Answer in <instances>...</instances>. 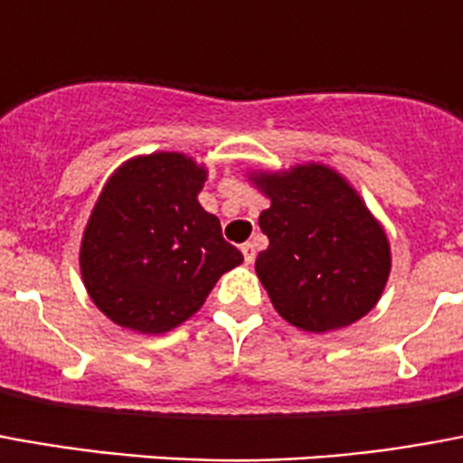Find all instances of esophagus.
Masks as SVG:
<instances>
[{"instance_id":"34e87169","label":"esophagus","mask_w":463,"mask_h":463,"mask_svg":"<svg viewBox=\"0 0 463 463\" xmlns=\"http://www.w3.org/2000/svg\"><path fill=\"white\" fill-rule=\"evenodd\" d=\"M241 250H242V258H245V262L252 265V262H255V255H258V252H255V245H252V242H245Z\"/></svg>"}]
</instances>
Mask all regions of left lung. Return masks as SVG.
Wrapping results in <instances>:
<instances>
[{
	"label": "left lung",
	"mask_w": 463,
	"mask_h": 463,
	"mask_svg": "<svg viewBox=\"0 0 463 463\" xmlns=\"http://www.w3.org/2000/svg\"><path fill=\"white\" fill-rule=\"evenodd\" d=\"M269 208V238L255 262L277 314L309 334L351 326L380 301L390 277V242L348 181L326 164L250 171Z\"/></svg>",
	"instance_id": "left-lung-1"
}]
</instances>
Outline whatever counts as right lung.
<instances>
[{
	"mask_svg": "<svg viewBox=\"0 0 463 463\" xmlns=\"http://www.w3.org/2000/svg\"><path fill=\"white\" fill-rule=\"evenodd\" d=\"M205 176L186 154L154 152L125 162L102 186L83 231L80 275L118 326L166 334L242 262L221 221L198 203Z\"/></svg>",
	"mask_w": 463,
	"mask_h": 463,
	"instance_id": "add662e5",
	"label": "right lung"
}]
</instances>
